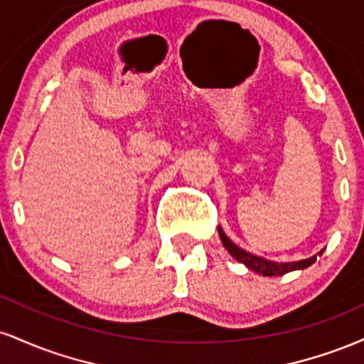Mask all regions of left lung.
<instances>
[{
	"instance_id": "8db88e82",
	"label": "left lung",
	"mask_w": 364,
	"mask_h": 364,
	"mask_svg": "<svg viewBox=\"0 0 364 364\" xmlns=\"http://www.w3.org/2000/svg\"><path fill=\"white\" fill-rule=\"evenodd\" d=\"M219 237H220V241H223L224 248L228 250L229 253H231V257H235L237 262L245 263V265L248 267V269H252L253 272H258L262 275H269V277H272V275H284V274L292 272V270H298V269H306V267H310L311 263H315L316 258H318L320 255L323 253V250H321L320 253L313 255L311 258H306V260L289 262V263H277V262L265 260V258L257 257V255L245 252L243 248H240V246L232 243V241L224 235V231L220 228H219Z\"/></svg>"
}]
</instances>
